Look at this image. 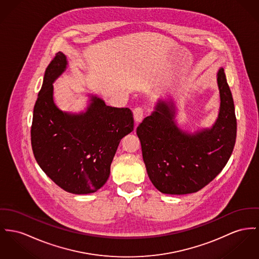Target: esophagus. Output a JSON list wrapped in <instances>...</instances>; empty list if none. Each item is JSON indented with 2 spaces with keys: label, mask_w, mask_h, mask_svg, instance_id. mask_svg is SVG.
I'll return each instance as SVG.
<instances>
[{
  "label": "esophagus",
  "mask_w": 259,
  "mask_h": 259,
  "mask_svg": "<svg viewBox=\"0 0 259 259\" xmlns=\"http://www.w3.org/2000/svg\"><path fill=\"white\" fill-rule=\"evenodd\" d=\"M144 115H145L144 109L141 108V107H137V108L134 110V117H135V121H136L137 124L142 121Z\"/></svg>",
  "instance_id": "1"
}]
</instances>
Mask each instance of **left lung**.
Returning <instances> with one entry per match:
<instances>
[{"mask_svg":"<svg viewBox=\"0 0 259 259\" xmlns=\"http://www.w3.org/2000/svg\"><path fill=\"white\" fill-rule=\"evenodd\" d=\"M218 118L210 128L188 134L175 122V105L159 100L155 111L139 123L137 134L148 177L167 194H188L203 189L223 170L232 155L237 119L224 69L218 70Z\"/></svg>","mask_w":259,"mask_h":259,"instance_id":"8db88e82","label":"left lung"}]
</instances>
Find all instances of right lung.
Listing matches in <instances>:
<instances>
[{
  "label": "right lung",
  "mask_w": 259,
  "mask_h": 259,
  "mask_svg": "<svg viewBox=\"0 0 259 259\" xmlns=\"http://www.w3.org/2000/svg\"><path fill=\"white\" fill-rule=\"evenodd\" d=\"M67 66V57L58 52L45 70L33 110L31 145L38 165L57 186L87 194L107 182L121 138L134 131V115L93 95L84 113L60 110L54 103L53 82Z\"/></svg>",
  "instance_id": "add662e5"
}]
</instances>
